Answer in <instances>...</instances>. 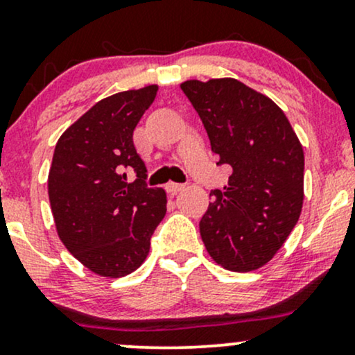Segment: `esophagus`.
<instances>
[{
    "instance_id": "34e87169",
    "label": "esophagus",
    "mask_w": 355,
    "mask_h": 355,
    "mask_svg": "<svg viewBox=\"0 0 355 355\" xmlns=\"http://www.w3.org/2000/svg\"><path fill=\"white\" fill-rule=\"evenodd\" d=\"M183 189H185V185H183V183H173V182L166 183V191H168V193H172V195L178 193V191H182Z\"/></svg>"
}]
</instances>
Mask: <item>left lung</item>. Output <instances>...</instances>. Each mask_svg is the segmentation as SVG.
<instances>
[{
	"instance_id": "left-lung-1",
	"label": "left lung",
	"mask_w": 355,
	"mask_h": 355,
	"mask_svg": "<svg viewBox=\"0 0 355 355\" xmlns=\"http://www.w3.org/2000/svg\"><path fill=\"white\" fill-rule=\"evenodd\" d=\"M202 118L229 187L211 190L200 235L207 252L232 272L263 267L297 225L304 203V150L285 113L235 78L180 85Z\"/></svg>"
}]
</instances>
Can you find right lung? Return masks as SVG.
<instances>
[{
	"label": "right lung",
	"mask_w": 355,
	"mask_h": 355,
	"mask_svg": "<svg viewBox=\"0 0 355 355\" xmlns=\"http://www.w3.org/2000/svg\"><path fill=\"white\" fill-rule=\"evenodd\" d=\"M157 85L107 96L68 126L55 146L48 197L63 245L100 277L135 272L166 214L164 189H146L133 130L157 96ZM133 168L137 180L125 182Z\"/></svg>",
	"instance_id": "add662e5"
}]
</instances>
